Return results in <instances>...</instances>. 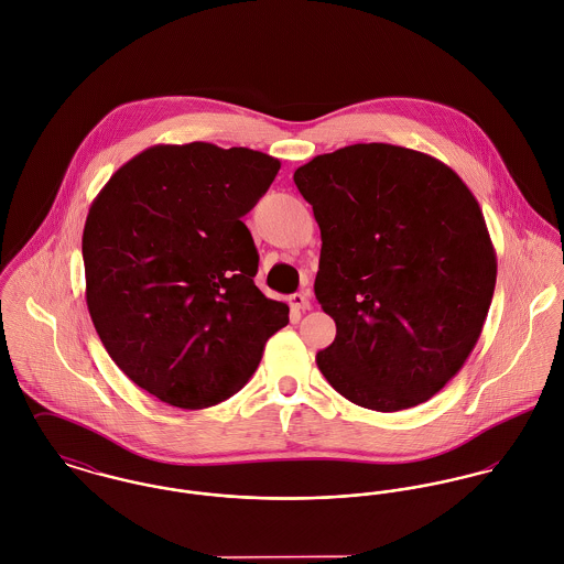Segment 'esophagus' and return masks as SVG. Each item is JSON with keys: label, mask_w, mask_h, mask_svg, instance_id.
<instances>
[{"label": "esophagus", "mask_w": 564, "mask_h": 564, "mask_svg": "<svg viewBox=\"0 0 564 564\" xmlns=\"http://www.w3.org/2000/svg\"><path fill=\"white\" fill-rule=\"evenodd\" d=\"M290 305H292V310H296V312H307V310H312L310 294H307V292H296V294H292V296H290Z\"/></svg>", "instance_id": "1"}]
</instances>
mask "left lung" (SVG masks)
Instances as JSON below:
<instances>
[{
    "instance_id": "1",
    "label": "left lung",
    "mask_w": 564,
    "mask_h": 564,
    "mask_svg": "<svg viewBox=\"0 0 564 564\" xmlns=\"http://www.w3.org/2000/svg\"><path fill=\"white\" fill-rule=\"evenodd\" d=\"M294 184L322 238L315 299L337 326L319 372L380 413L431 400L474 350L496 290L476 196L443 162L384 142L317 155Z\"/></svg>"
}]
</instances>
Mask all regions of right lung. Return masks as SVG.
<instances>
[{"label":"right lung","mask_w":564,"mask_h":564,"mask_svg":"<svg viewBox=\"0 0 564 564\" xmlns=\"http://www.w3.org/2000/svg\"><path fill=\"white\" fill-rule=\"evenodd\" d=\"M281 162L245 147L155 144L93 200L82 254L86 305L112 361L180 409L238 393L288 305L254 285L259 254L240 220Z\"/></svg>","instance_id":"1"}]
</instances>
